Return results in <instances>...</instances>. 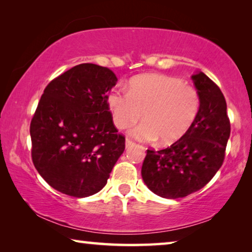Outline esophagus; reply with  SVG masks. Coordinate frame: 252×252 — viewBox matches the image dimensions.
<instances>
[{
    "mask_svg": "<svg viewBox=\"0 0 252 252\" xmlns=\"http://www.w3.org/2000/svg\"><path fill=\"white\" fill-rule=\"evenodd\" d=\"M133 144H134V142L132 141L131 139H126V148H130V147L133 146Z\"/></svg>",
    "mask_w": 252,
    "mask_h": 252,
    "instance_id": "esophagus-1",
    "label": "esophagus"
}]
</instances>
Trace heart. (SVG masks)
Here are the masks:
<instances>
[{
	"instance_id": "b5f03b06",
	"label": "heart",
	"mask_w": 252,
	"mask_h": 252,
	"mask_svg": "<svg viewBox=\"0 0 252 252\" xmlns=\"http://www.w3.org/2000/svg\"><path fill=\"white\" fill-rule=\"evenodd\" d=\"M106 104L118 129L125 130L140 118L130 133L142 141L171 144L191 129L201 106L197 89L181 79L164 74H142L129 81L127 90L114 87L106 95Z\"/></svg>"
}]
</instances>
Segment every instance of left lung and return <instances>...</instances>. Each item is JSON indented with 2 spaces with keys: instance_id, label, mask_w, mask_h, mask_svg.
I'll return each mask as SVG.
<instances>
[{
  "instance_id": "8db88e82",
  "label": "left lung",
  "mask_w": 252,
  "mask_h": 252,
  "mask_svg": "<svg viewBox=\"0 0 252 252\" xmlns=\"http://www.w3.org/2000/svg\"><path fill=\"white\" fill-rule=\"evenodd\" d=\"M201 106L197 119L180 140L159 151L148 150L142 179L153 193L185 198L203 188L223 163L230 120L222 92L203 73L192 75Z\"/></svg>"
}]
</instances>
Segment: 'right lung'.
I'll return each mask as SVG.
<instances>
[{
	"instance_id": "obj_1",
	"label": "right lung",
	"mask_w": 252,
	"mask_h": 252,
	"mask_svg": "<svg viewBox=\"0 0 252 252\" xmlns=\"http://www.w3.org/2000/svg\"><path fill=\"white\" fill-rule=\"evenodd\" d=\"M117 81L108 67L82 63L44 89L30 126L31 155L37 172L60 192H99L125 151L126 138L106 104Z\"/></svg>"
}]
</instances>
